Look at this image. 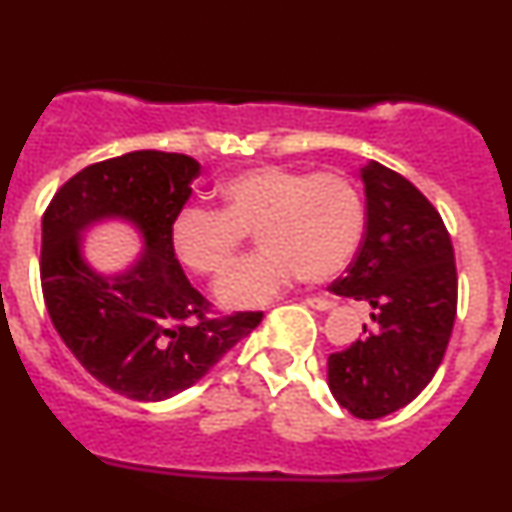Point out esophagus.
<instances>
[{
    "label": "esophagus",
    "mask_w": 512,
    "mask_h": 512,
    "mask_svg": "<svg viewBox=\"0 0 512 512\" xmlns=\"http://www.w3.org/2000/svg\"><path fill=\"white\" fill-rule=\"evenodd\" d=\"M304 304L311 306V309H316V311H331L333 309V301L331 299H321V297L304 299Z\"/></svg>",
    "instance_id": "1"
}]
</instances>
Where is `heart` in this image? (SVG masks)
<instances>
[{
    "label": "heart",
    "instance_id": "heart-1",
    "mask_svg": "<svg viewBox=\"0 0 512 512\" xmlns=\"http://www.w3.org/2000/svg\"><path fill=\"white\" fill-rule=\"evenodd\" d=\"M252 230L262 247L215 287L228 309L267 304L304 274L311 282L341 274L363 242L365 206L353 181L336 171L257 166L220 184L218 211L184 208L171 220L169 242L188 272L218 277Z\"/></svg>",
    "mask_w": 512,
    "mask_h": 512
}]
</instances>
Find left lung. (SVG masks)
<instances>
[{
    "label": "left lung",
    "mask_w": 512,
    "mask_h": 512,
    "mask_svg": "<svg viewBox=\"0 0 512 512\" xmlns=\"http://www.w3.org/2000/svg\"><path fill=\"white\" fill-rule=\"evenodd\" d=\"M365 235L333 294L368 301L373 331L328 355V387L358 419L410 405L429 385L456 319V262L437 208L405 176L368 161Z\"/></svg>",
    "instance_id": "obj_1"
}]
</instances>
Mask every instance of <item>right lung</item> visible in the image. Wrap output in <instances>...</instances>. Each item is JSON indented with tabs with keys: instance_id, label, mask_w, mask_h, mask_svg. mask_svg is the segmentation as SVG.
Segmentation results:
<instances>
[{
	"instance_id": "1",
	"label": "right lung",
	"mask_w": 512,
	"mask_h": 512,
	"mask_svg": "<svg viewBox=\"0 0 512 512\" xmlns=\"http://www.w3.org/2000/svg\"><path fill=\"white\" fill-rule=\"evenodd\" d=\"M198 171L186 154L129 152L85 166L43 213L41 289L53 328L95 380L129 400H169L196 385L262 321V311L208 319L211 304L171 250L169 225ZM110 217L132 222L145 252L107 278L84 262L79 238Z\"/></svg>"
}]
</instances>
